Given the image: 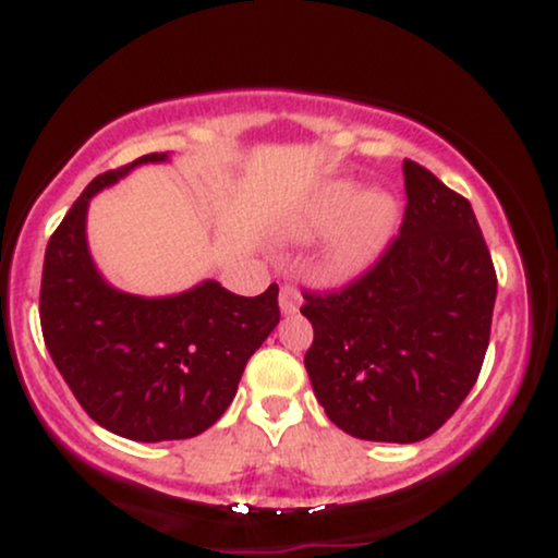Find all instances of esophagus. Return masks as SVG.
<instances>
[{
	"label": "esophagus",
	"instance_id": "1",
	"mask_svg": "<svg viewBox=\"0 0 558 558\" xmlns=\"http://www.w3.org/2000/svg\"><path fill=\"white\" fill-rule=\"evenodd\" d=\"M299 301H301V296H299L296 288L293 286L280 288V312H283V315H293V312L299 310Z\"/></svg>",
	"mask_w": 558,
	"mask_h": 558
}]
</instances>
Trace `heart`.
I'll use <instances>...</instances> for the list:
<instances>
[{
    "label": "heart",
    "instance_id": "1",
    "mask_svg": "<svg viewBox=\"0 0 558 558\" xmlns=\"http://www.w3.org/2000/svg\"><path fill=\"white\" fill-rule=\"evenodd\" d=\"M396 215L399 207L386 191H362L354 181H332L301 209L291 233L312 239L332 229L319 265L328 278L345 280L356 278L380 257L396 228Z\"/></svg>",
    "mask_w": 558,
    "mask_h": 558
}]
</instances>
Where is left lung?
<instances>
[{"mask_svg":"<svg viewBox=\"0 0 558 558\" xmlns=\"http://www.w3.org/2000/svg\"><path fill=\"white\" fill-rule=\"evenodd\" d=\"M399 239L360 280L304 293V356L332 425L362 440L417 444L475 386L488 351L496 270L470 202L403 159Z\"/></svg>","mask_w":558,"mask_h":558,"instance_id":"obj_1","label":"left lung"}]
</instances>
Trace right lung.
<instances>
[{
  "mask_svg": "<svg viewBox=\"0 0 558 558\" xmlns=\"http://www.w3.org/2000/svg\"><path fill=\"white\" fill-rule=\"evenodd\" d=\"M146 155L94 178L49 239L41 330L49 356L96 425L138 444L194 438L233 401L248 356L280 319L278 286L235 296L202 280L172 296H138L99 272L86 239L88 204Z\"/></svg>",
  "mask_w": 558,
  "mask_h": 558,
  "instance_id": "right-lung-1",
  "label": "right lung"
}]
</instances>
